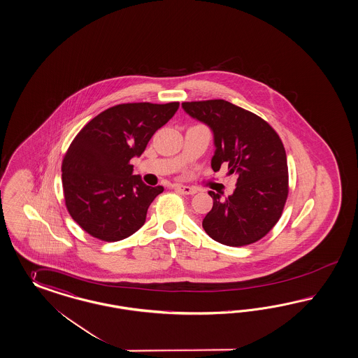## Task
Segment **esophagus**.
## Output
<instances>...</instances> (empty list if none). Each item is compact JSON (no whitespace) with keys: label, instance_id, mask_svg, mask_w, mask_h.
Here are the masks:
<instances>
[{"label":"esophagus","instance_id":"esophagus-1","mask_svg":"<svg viewBox=\"0 0 358 358\" xmlns=\"http://www.w3.org/2000/svg\"><path fill=\"white\" fill-rule=\"evenodd\" d=\"M176 190L181 192L182 194H196L197 193V189L192 187V186L177 185L176 186Z\"/></svg>","mask_w":358,"mask_h":358}]
</instances>
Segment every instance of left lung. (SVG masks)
<instances>
[{
    "label": "left lung",
    "instance_id": "1",
    "mask_svg": "<svg viewBox=\"0 0 358 358\" xmlns=\"http://www.w3.org/2000/svg\"><path fill=\"white\" fill-rule=\"evenodd\" d=\"M182 108L214 134L213 171L227 164L229 174L238 177L231 196L209 192L213 208L202 227L226 246L259 241L282 217L288 197V166L280 137L258 115L223 99L184 101Z\"/></svg>",
    "mask_w": 358,
    "mask_h": 358
}]
</instances>
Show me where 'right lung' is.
<instances>
[{"instance_id": "right-lung-1", "label": "right lung", "mask_w": 358, "mask_h": 358, "mask_svg": "<svg viewBox=\"0 0 358 358\" xmlns=\"http://www.w3.org/2000/svg\"><path fill=\"white\" fill-rule=\"evenodd\" d=\"M180 103H125L100 112L79 131L62 162L63 196L87 234L117 242L136 233L149 205L164 192L134 176L129 161L168 123Z\"/></svg>"}]
</instances>
